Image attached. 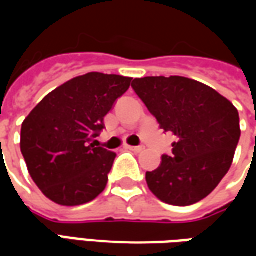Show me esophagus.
<instances>
[{"label":"esophagus","instance_id":"esophagus-1","mask_svg":"<svg viewBox=\"0 0 256 256\" xmlns=\"http://www.w3.org/2000/svg\"><path fill=\"white\" fill-rule=\"evenodd\" d=\"M126 148L130 150H133V152H142V150H144V146H142V145H140V146H130V145H128Z\"/></svg>","mask_w":256,"mask_h":256}]
</instances>
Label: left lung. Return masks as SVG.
Masks as SVG:
<instances>
[{
	"label": "left lung",
	"instance_id": "left-lung-1",
	"mask_svg": "<svg viewBox=\"0 0 256 256\" xmlns=\"http://www.w3.org/2000/svg\"><path fill=\"white\" fill-rule=\"evenodd\" d=\"M132 88L160 128L177 141L172 155L146 172L148 188L162 202L190 206L207 198L229 172L240 140V118L230 101L184 76L136 78Z\"/></svg>",
	"mask_w": 256,
	"mask_h": 256
}]
</instances>
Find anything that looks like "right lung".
<instances>
[{"instance_id": "add662e5", "label": "right lung", "mask_w": 256, "mask_h": 256, "mask_svg": "<svg viewBox=\"0 0 256 256\" xmlns=\"http://www.w3.org/2000/svg\"><path fill=\"white\" fill-rule=\"evenodd\" d=\"M132 78L89 72L44 97L22 124L20 150L32 181L60 206L94 200L106 186L115 152L93 142Z\"/></svg>"}]
</instances>
